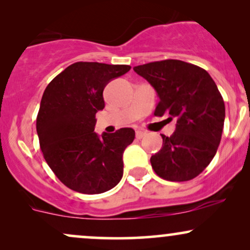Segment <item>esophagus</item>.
<instances>
[{"mask_svg":"<svg viewBox=\"0 0 250 250\" xmlns=\"http://www.w3.org/2000/svg\"><path fill=\"white\" fill-rule=\"evenodd\" d=\"M146 136V131H142V130H137L136 131V139H142V137Z\"/></svg>","mask_w":250,"mask_h":250,"instance_id":"esophagus-1","label":"esophagus"}]
</instances>
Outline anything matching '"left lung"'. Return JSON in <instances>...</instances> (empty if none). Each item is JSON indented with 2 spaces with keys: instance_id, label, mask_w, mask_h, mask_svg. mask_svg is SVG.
Returning <instances> with one entry per match:
<instances>
[{
  "instance_id": "8db88e82",
  "label": "left lung",
  "mask_w": 250,
  "mask_h": 250,
  "mask_svg": "<svg viewBox=\"0 0 250 250\" xmlns=\"http://www.w3.org/2000/svg\"><path fill=\"white\" fill-rule=\"evenodd\" d=\"M156 90L160 101L155 116L176 117L171 136L161 135V150L150 157L163 180L189 181L207 168L219 148L225 123V102L214 80L202 68L163 60L134 67Z\"/></svg>"
}]
</instances>
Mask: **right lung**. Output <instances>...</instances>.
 <instances>
[{
  "label": "right lung",
  "mask_w": 250,
  "mask_h": 250,
  "mask_svg": "<svg viewBox=\"0 0 250 250\" xmlns=\"http://www.w3.org/2000/svg\"><path fill=\"white\" fill-rule=\"evenodd\" d=\"M130 65L76 62L53 79L43 93L36 119L45 162L64 186L82 194L110 190L122 179L125 149L131 128L99 137L95 115L104 108L103 89Z\"/></svg>",
  "instance_id": "1"
}]
</instances>
